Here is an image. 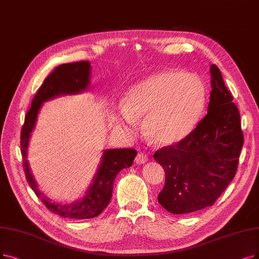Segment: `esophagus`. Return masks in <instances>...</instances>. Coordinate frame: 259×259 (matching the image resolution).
I'll return each instance as SVG.
<instances>
[{
  "instance_id": "esophagus-1",
  "label": "esophagus",
  "mask_w": 259,
  "mask_h": 259,
  "mask_svg": "<svg viewBox=\"0 0 259 259\" xmlns=\"http://www.w3.org/2000/svg\"><path fill=\"white\" fill-rule=\"evenodd\" d=\"M148 155L144 153V152H140V153H138L137 154V156H136V158H135V160H136V162L138 163V164H141V163H146L147 161H148Z\"/></svg>"
}]
</instances>
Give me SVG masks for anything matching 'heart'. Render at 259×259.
<instances>
[{
	"label": "heart",
	"instance_id": "1",
	"mask_svg": "<svg viewBox=\"0 0 259 259\" xmlns=\"http://www.w3.org/2000/svg\"><path fill=\"white\" fill-rule=\"evenodd\" d=\"M206 97V86L198 75L179 70L158 72L128 89L116 124L134 134L138 130L137 119H144V131L154 142L177 143L196 126Z\"/></svg>",
	"mask_w": 259,
	"mask_h": 259
}]
</instances>
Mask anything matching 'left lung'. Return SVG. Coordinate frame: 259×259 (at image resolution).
<instances>
[{"label": "left lung", "mask_w": 259, "mask_h": 259, "mask_svg": "<svg viewBox=\"0 0 259 259\" xmlns=\"http://www.w3.org/2000/svg\"><path fill=\"white\" fill-rule=\"evenodd\" d=\"M208 112L185 139L154 153L165 181L157 199L174 214L212 206L235 178L243 146L240 115L221 72L210 67Z\"/></svg>", "instance_id": "obj_1"}]
</instances>
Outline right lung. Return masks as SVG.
<instances>
[{"instance_id": "obj_1", "label": "right lung", "mask_w": 259, "mask_h": 259, "mask_svg": "<svg viewBox=\"0 0 259 259\" xmlns=\"http://www.w3.org/2000/svg\"><path fill=\"white\" fill-rule=\"evenodd\" d=\"M90 64L81 60L64 64L56 67L46 77L42 85L37 90L32 101V106L26 112L24 124L21 130V147L23 170L25 179L40 201L46 207L59 217L66 219H90L99 215L108 205L113 188V182L117 174L133 164L137 151L134 149L106 150L103 155L102 162L97 172L94 184L88 189L84 198L72 204L52 203L47 196L40 192L34 181L26 159L28 140L37 120L38 111L44 102L60 95L77 94L85 90L89 85Z\"/></svg>"}]
</instances>
